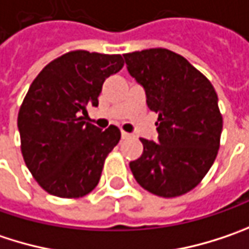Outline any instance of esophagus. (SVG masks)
Wrapping results in <instances>:
<instances>
[{
	"instance_id": "34e87169",
	"label": "esophagus",
	"mask_w": 249,
	"mask_h": 249,
	"mask_svg": "<svg viewBox=\"0 0 249 249\" xmlns=\"http://www.w3.org/2000/svg\"><path fill=\"white\" fill-rule=\"evenodd\" d=\"M132 137H133V136H132L130 133H127V132H122V139H123V140H127V139H132Z\"/></svg>"
}]
</instances>
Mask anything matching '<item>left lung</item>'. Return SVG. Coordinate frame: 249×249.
Instances as JSON below:
<instances>
[{
	"label": "left lung",
	"instance_id": "1",
	"mask_svg": "<svg viewBox=\"0 0 249 249\" xmlns=\"http://www.w3.org/2000/svg\"><path fill=\"white\" fill-rule=\"evenodd\" d=\"M130 76L159 115L157 142L140 139L142 156L130 161L136 181L160 197H177L197 186L220 149L222 116L217 93L201 72L169 49L123 55Z\"/></svg>",
	"mask_w": 249,
	"mask_h": 249
}]
</instances>
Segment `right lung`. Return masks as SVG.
Returning a JSON list of instances; mask_svg holds the SVG:
<instances>
[{"label": "right lung", "mask_w": 249, "mask_h": 249, "mask_svg": "<svg viewBox=\"0 0 249 249\" xmlns=\"http://www.w3.org/2000/svg\"><path fill=\"white\" fill-rule=\"evenodd\" d=\"M123 68L120 55L72 51L48 63L31 83L18 113L21 151L38 184L52 196L76 198L98 186L105 159L120 130L86 123L103 82Z\"/></svg>", "instance_id": "add662e5"}]
</instances>
